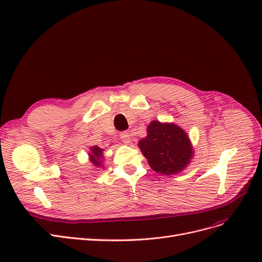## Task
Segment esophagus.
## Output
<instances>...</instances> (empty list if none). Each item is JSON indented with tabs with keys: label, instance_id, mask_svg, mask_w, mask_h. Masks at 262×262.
Segmentation results:
<instances>
[{
	"label": "esophagus",
	"instance_id": "34e87169",
	"mask_svg": "<svg viewBox=\"0 0 262 262\" xmlns=\"http://www.w3.org/2000/svg\"><path fill=\"white\" fill-rule=\"evenodd\" d=\"M120 139L124 142L125 144H129L131 142V134L129 132H122L120 134Z\"/></svg>",
	"mask_w": 262,
	"mask_h": 262
}]
</instances>
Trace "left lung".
I'll return each instance as SVG.
<instances>
[{
    "label": "left lung",
    "mask_w": 262,
    "mask_h": 262,
    "mask_svg": "<svg viewBox=\"0 0 262 262\" xmlns=\"http://www.w3.org/2000/svg\"><path fill=\"white\" fill-rule=\"evenodd\" d=\"M139 147L149 167L162 175H175L184 170L193 156L187 133L175 123L152 121L147 136L139 141Z\"/></svg>",
    "instance_id": "1"
}]
</instances>
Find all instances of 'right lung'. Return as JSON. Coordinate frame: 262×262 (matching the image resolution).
Wrapping results in <instances>:
<instances>
[{
  "label": "right lung",
  "instance_id": "1",
  "mask_svg": "<svg viewBox=\"0 0 262 262\" xmlns=\"http://www.w3.org/2000/svg\"><path fill=\"white\" fill-rule=\"evenodd\" d=\"M102 152H104V148H100L99 146L95 145V146L91 147V153L89 154L90 161L93 164V166H95V167L102 168V166H104L102 165V157H104Z\"/></svg>",
  "mask_w": 262,
  "mask_h": 262
}]
</instances>
